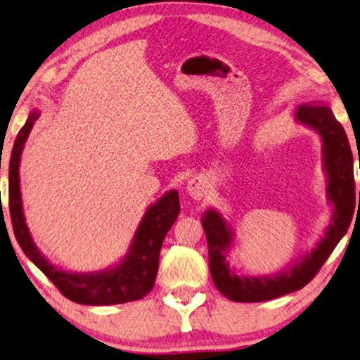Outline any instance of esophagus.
Listing matches in <instances>:
<instances>
[{
    "mask_svg": "<svg viewBox=\"0 0 360 360\" xmlns=\"http://www.w3.org/2000/svg\"><path fill=\"white\" fill-rule=\"evenodd\" d=\"M186 193L193 198V200L200 201L207 195V184L202 176H193L186 185Z\"/></svg>",
    "mask_w": 360,
    "mask_h": 360,
    "instance_id": "1",
    "label": "esophagus"
}]
</instances>
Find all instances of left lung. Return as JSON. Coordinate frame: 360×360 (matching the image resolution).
<instances>
[{"mask_svg":"<svg viewBox=\"0 0 360 360\" xmlns=\"http://www.w3.org/2000/svg\"><path fill=\"white\" fill-rule=\"evenodd\" d=\"M294 120L314 129L321 139L326 200L333 207L331 221L315 247L295 258L289 266L274 274H243L232 268L227 259L236 240L231 222L214 207L206 210L201 224L207 240L212 283L229 300L264 302L302 289L319 273L336 245L346 236L352 221L356 186L352 153L345 128L333 115L331 108L325 105H300L294 112Z\"/></svg>","mask_w":360,"mask_h":360,"instance_id":"1","label":"left lung"}]
</instances>
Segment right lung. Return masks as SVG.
Masks as SVG:
<instances>
[{"label": "right lung", "mask_w": 360, "mask_h": 360, "mask_svg": "<svg viewBox=\"0 0 360 360\" xmlns=\"http://www.w3.org/2000/svg\"><path fill=\"white\" fill-rule=\"evenodd\" d=\"M40 117L39 108L29 113L27 122L18 134L9 160V212L14 236L30 262L53 283L66 299L82 305H115L139 300L154 288L159 269V253L170 227L180 212L176 190H170L154 201L139 222L128 252L110 268L91 273L61 269L50 262L34 243L25 224L22 195H20L19 165L24 144L34 123Z\"/></svg>", "instance_id": "obj_1"}]
</instances>
